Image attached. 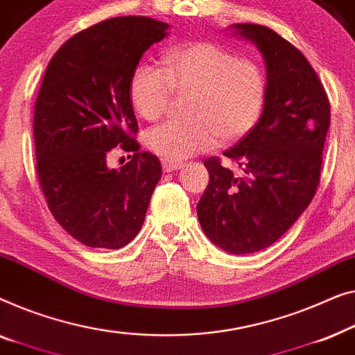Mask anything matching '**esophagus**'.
Instances as JSON below:
<instances>
[{
	"mask_svg": "<svg viewBox=\"0 0 355 355\" xmlns=\"http://www.w3.org/2000/svg\"><path fill=\"white\" fill-rule=\"evenodd\" d=\"M184 164L182 161H173V159H162V168L164 172H175L182 168Z\"/></svg>",
	"mask_w": 355,
	"mask_h": 355,
	"instance_id": "esophagus-1",
	"label": "esophagus"
}]
</instances>
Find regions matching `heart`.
<instances>
[{"instance_id":"obj_1","label":"heart","mask_w":355,"mask_h":355,"mask_svg":"<svg viewBox=\"0 0 355 355\" xmlns=\"http://www.w3.org/2000/svg\"><path fill=\"white\" fill-rule=\"evenodd\" d=\"M162 66L143 62L130 80V99L139 116L157 121L173 93H189L187 121L162 123L146 135L153 153L184 159L246 137L261 121L267 101V77L252 59L212 42L166 49Z\"/></svg>"}]
</instances>
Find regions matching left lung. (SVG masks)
Here are the masks:
<instances>
[{"label":"left lung","instance_id":"obj_1","mask_svg":"<svg viewBox=\"0 0 355 355\" xmlns=\"http://www.w3.org/2000/svg\"><path fill=\"white\" fill-rule=\"evenodd\" d=\"M262 53L267 101L261 121L223 156L204 161L209 184L198 202L199 223L232 254L262 251L278 241L315 196L329 127V101L299 49L266 26H233Z\"/></svg>","mask_w":355,"mask_h":355}]
</instances>
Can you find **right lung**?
Returning a JSON list of instances; mask_svg holds the SVG:
<instances>
[{"instance_id": "right-lung-1", "label": "right lung", "mask_w": 355, "mask_h": 355, "mask_svg": "<svg viewBox=\"0 0 355 355\" xmlns=\"http://www.w3.org/2000/svg\"><path fill=\"white\" fill-rule=\"evenodd\" d=\"M166 22L114 17L69 38L49 61L33 112L37 177L53 217L88 248L119 249L143 227L162 175L159 157L139 151L130 80ZM132 152L121 171L114 147Z\"/></svg>"}]
</instances>
